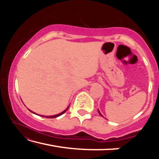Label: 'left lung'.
Returning <instances> with one entry per match:
<instances>
[{
    "mask_svg": "<svg viewBox=\"0 0 159 159\" xmlns=\"http://www.w3.org/2000/svg\"><path fill=\"white\" fill-rule=\"evenodd\" d=\"M98 112H99V115H101V116H102V115L101 114V113H100V112H99V110H98Z\"/></svg>",
    "mask_w": 159,
    "mask_h": 159,
    "instance_id": "8db88e82",
    "label": "left lung"
}]
</instances>
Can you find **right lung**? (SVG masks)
Masks as SVG:
<instances>
[{"label":"right lung","instance_id":"add662e5","mask_svg":"<svg viewBox=\"0 0 159 159\" xmlns=\"http://www.w3.org/2000/svg\"><path fill=\"white\" fill-rule=\"evenodd\" d=\"M69 107H67V108L64 110V111H63L62 112H61L60 114H57V115H53V116H42L41 115V116H43V117H45V118H57V117H58V116H61V115H62L63 114H64V113H65L66 111H67V109H69ZM29 111H30L31 113H33V114H36V115H39V114H36V113H34V112H33L32 111H31L30 109H29ZM39 116H41V115H39Z\"/></svg>","mask_w":159,"mask_h":159}]
</instances>
